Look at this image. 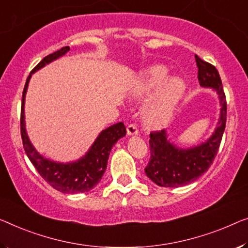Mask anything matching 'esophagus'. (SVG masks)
Segmentation results:
<instances>
[{
    "instance_id": "esophagus-1",
    "label": "esophagus",
    "mask_w": 248,
    "mask_h": 248,
    "mask_svg": "<svg viewBox=\"0 0 248 248\" xmlns=\"http://www.w3.org/2000/svg\"><path fill=\"white\" fill-rule=\"evenodd\" d=\"M127 132L128 135H138V128L135 124H130L127 127Z\"/></svg>"
}]
</instances>
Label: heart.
I'll return each instance as SVG.
<instances>
[{"mask_svg": "<svg viewBox=\"0 0 248 248\" xmlns=\"http://www.w3.org/2000/svg\"><path fill=\"white\" fill-rule=\"evenodd\" d=\"M167 76L168 70L164 66H154L147 70L136 88L137 94H149L161 87L146 108V118L151 124L164 123L171 114L185 90L182 79L173 77L165 81Z\"/></svg>", "mask_w": 248, "mask_h": 248, "instance_id": "b5f03b06", "label": "heart"}]
</instances>
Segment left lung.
<instances>
[{"instance_id":"obj_1","label":"left lung","mask_w":248,"mask_h":248,"mask_svg":"<svg viewBox=\"0 0 248 248\" xmlns=\"http://www.w3.org/2000/svg\"><path fill=\"white\" fill-rule=\"evenodd\" d=\"M198 66V81L202 87L213 88L220 101V118L213 136L201 145L182 149L169 141L165 130L150 134V159L145 168L146 175L161 187H179L195 182L208 170L218 153L226 125L227 102L221 80L213 64L195 55Z\"/></svg>"}]
</instances>
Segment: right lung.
I'll list each match as a JSON object with an SVG mask.
<instances>
[{
  "label": "right lung",
  "instance_id": "1",
  "mask_svg": "<svg viewBox=\"0 0 248 248\" xmlns=\"http://www.w3.org/2000/svg\"><path fill=\"white\" fill-rule=\"evenodd\" d=\"M70 50L69 46L55 51L54 53L46 55L42 61L32 70L25 82L23 94H22V107H21V137L23 141V147L27 153L30 161L32 162L40 176L50 184L54 189L64 194L86 193L92 189L95 185L100 182L103 173L106 171L107 162H108L109 154L111 148L118 140L125 136V125L124 123H118L111 127L105 129L95 139L93 145L91 146L84 157L75 162H55L42 157L35 148L30 142V139L25 130L24 121V100L29 81L31 79L32 73L36 70L43 68L44 65L52 62L55 59L62 57Z\"/></svg>",
  "mask_w": 248,
  "mask_h": 248
}]
</instances>
